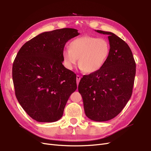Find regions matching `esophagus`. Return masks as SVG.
<instances>
[{
  "mask_svg": "<svg viewBox=\"0 0 151 151\" xmlns=\"http://www.w3.org/2000/svg\"><path fill=\"white\" fill-rule=\"evenodd\" d=\"M80 80H81V76H80V75H76V82H77V84H78V83H79Z\"/></svg>",
  "mask_w": 151,
  "mask_h": 151,
  "instance_id": "esophagus-1",
  "label": "esophagus"
}]
</instances>
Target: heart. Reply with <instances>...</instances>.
Returning <instances> with one entry per match:
<instances>
[{"label":"heart","mask_w":151,"mask_h":151,"mask_svg":"<svg viewBox=\"0 0 151 151\" xmlns=\"http://www.w3.org/2000/svg\"><path fill=\"white\" fill-rule=\"evenodd\" d=\"M110 52L109 42L104 38L84 36L78 37L64 49L63 58L65 67L71 70L79 58L80 68L86 73L99 70L106 62Z\"/></svg>","instance_id":"obj_1"}]
</instances>
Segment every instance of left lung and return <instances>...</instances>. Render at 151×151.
<instances>
[{
    "label": "left lung",
    "mask_w": 151,
    "mask_h": 151,
    "mask_svg": "<svg viewBox=\"0 0 151 151\" xmlns=\"http://www.w3.org/2000/svg\"><path fill=\"white\" fill-rule=\"evenodd\" d=\"M109 35L110 52L102 67L84 75L78 84L85 114L96 122H106L119 115L132 95L136 63L128 45L111 32L96 30Z\"/></svg>",
    "instance_id": "1"
}]
</instances>
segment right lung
Segmentation results:
<instances>
[{
    "instance_id": "add662e5",
    "label": "right lung",
    "mask_w": 151,
    "mask_h": 151,
    "mask_svg": "<svg viewBox=\"0 0 151 151\" xmlns=\"http://www.w3.org/2000/svg\"><path fill=\"white\" fill-rule=\"evenodd\" d=\"M80 35L73 28L44 32L26 42L12 67L17 99L39 122L60 120L69 97L77 88L76 76L63 64L66 42Z\"/></svg>"
}]
</instances>
